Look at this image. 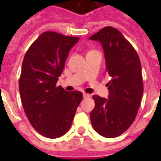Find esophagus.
Here are the masks:
<instances>
[{
    "label": "esophagus",
    "mask_w": 161,
    "mask_h": 161,
    "mask_svg": "<svg viewBox=\"0 0 161 161\" xmlns=\"http://www.w3.org/2000/svg\"><path fill=\"white\" fill-rule=\"evenodd\" d=\"M83 97H84V98L89 97H90V95L88 94V93H83Z\"/></svg>",
    "instance_id": "obj_1"
}]
</instances>
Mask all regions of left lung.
Masks as SVG:
<instances>
[{
	"instance_id": "1",
	"label": "left lung",
	"mask_w": 161,
	"mask_h": 161,
	"mask_svg": "<svg viewBox=\"0 0 161 161\" xmlns=\"http://www.w3.org/2000/svg\"><path fill=\"white\" fill-rule=\"evenodd\" d=\"M89 39L102 43L106 59L108 99L93 95L94 109L90 113L93 127L99 135L114 138L133 123L143 93L141 63L131 44L119 30L106 26Z\"/></svg>"
}]
</instances>
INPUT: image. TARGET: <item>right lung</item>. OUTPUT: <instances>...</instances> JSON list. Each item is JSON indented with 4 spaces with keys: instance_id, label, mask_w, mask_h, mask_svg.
Here are the masks:
<instances>
[{
    "instance_id": "right-lung-1",
    "label": "right lung",
    "mask_w": 161,
    "mask_h": 161,
    "mask_svg": "<svg viewBox=\"0 0 161 161\" xmlns=\"http://www.w3.org/2000/svg\"><path fill=\"white\" fill-rule=\"evenodd\" d=\"M78 37L43 32L25 53L19 79L24 110L32 126L44 137L55 139L68 131L81 102L80 91L56 86L71 48Z\"/></svg>"
}]
</instances>
